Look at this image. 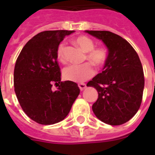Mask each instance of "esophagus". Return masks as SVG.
Wrapping results in <instances>:
<instances>
[{"instance_id": "esophagus-1", "label": "esophagus", "mask_w": 155, "mask_h": 155, "mask_svg": "<svg viewBox=\"0 0 155 155\" xmlns=\"http://www.w3.org/2000/svg\"><path fill=\"white\" fill-rule=\"evenodd\" d=\"M78 87L81 91H83L84 89H85L87 86H86V84L84 83H80V84H78Z\"/></svg>"}]
</instances>
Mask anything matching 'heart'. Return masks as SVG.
<instances>
[{
    "label": "heart",
    "instance_id": "heart-1",
    "mask_svg": "<svg viewBox=\"0 0 155 155\" xmlns=\"http://www.w3.org/2000/svg\"><path fill=\"white\" fill-rule=\"evenodd\" d=\"M74 42L83 51L86 52V58L94 65L102 66L108 58L107 50L102 46L94 47V42L90 37L81 35L76 37ZM57 57L59 61L64 64L67 62L65 56V44L61 43L57 47ZM95 74V69L91 63L82 64H73L64 70V78L68 81L74 82H84L92 78Z\"/></svg>",
    "mask_w": 155,
    "mask_h": 155
}]
</instances>
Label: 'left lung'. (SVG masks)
Instances as JSON below:
<instances>
[{"label": "left lung", "mask_w": 155, "mask_h": 155, "mask_svg": "<svg viewBox=\"0 0 155 155\" xmlns=\"http://www.w3.org/2000/svg\"><path fill=\"white\" fill-rule=\"evenodd\" d=\"M102 40L109 54L103 71L87 86L98 91L92 110L105 124L119 126L136 114L141 105L144 87L143 67L138 54L126 39L109 31H88Z\"/></svg>", "instance_id": "1"}]
</instances>
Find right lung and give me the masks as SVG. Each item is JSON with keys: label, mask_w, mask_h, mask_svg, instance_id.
<instances>
[{"label": "right lung", "mask_w": 155, "mask_h": 155, "mask_svg": "<svg viewBox=\"0 0 155 155\" xmlns=\"http://www.w3.org/2000/svg\"><path fill=\"white\" fill-rule=\"evenodd\" d=\"M74 31L39 32L25 45L16 61L14 86L18 102L31 120L42 125L62 121L80 89L75 82L61 81L57 57L59 44ZM54 84L58 88L51 89Z\"/></svg>", "instance_id": "obj_1"}]
</instances>
